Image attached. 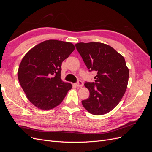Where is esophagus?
<instances>
[{
  "instance_id": "1",
  "label": "esophagus",
  "mask_w": 152,
  "mask_h": 152,
  "mask_svg": "<svg viewBox=\"0 0 152 152\" xmlns=\"http://www.w3.org/2000/svg\"><path fill=\"white\" fill-rule=\"evenodd\" d=\"M76 86L78 87H82V86H83V82L80 80H79L76 83Z\"/></svg>"
}]
</instances>
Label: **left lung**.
Returning a JSON list of instances; mask_svg holds the SVG:
<instances>
[{"label":"left lung","mask_w":152,"mask_h":152,"mask_svg":"<svg viewBox=\"0 0 152 152\" xmlns=\"http://www.w3.org/2000/svg\"><path fill=\"white\" fill-rule=\"evenodd\" d=\"M89 72L96 71L94 82H86L89 98L82 100L89 113L102 115L110 112L121 102L127 89L129 69L121 54L108 45L100 42L75 44Z\"/></svg>","instance_id":"8db88e82"}]
</instances>
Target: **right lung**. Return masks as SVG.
I'll list each match as a JSON object with an SVG mask.
<instances>
[{"label": "right lung", "instance_id": "1", "mask_svg": "<svg viewBox=\"0 0 152 152\" xmlns=\"http://www.w3.org/2000/svg\"><path fill=\"white\" fill-rule=\"evenodd\" d=\"M74 45L57 40L44 41L27 53L18 71L20 84L36 107L50 110L60 104L72 84L61 79V64L74 50Z\"/></svg>", "mask_w": 152, "mask_h": 152}]
</instances>
